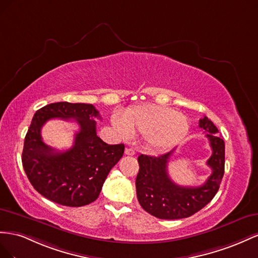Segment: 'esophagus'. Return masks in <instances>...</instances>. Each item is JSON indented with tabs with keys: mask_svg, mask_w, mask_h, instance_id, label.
I'll use <instances>...</instances> for the list:
<instances>
[{
	"mask_svg": "<svg viewBox=\"0 0 258 258\" xmlns=\"http://www.w3.org/2000/svg\"><path fill=\"white\" fill-rule=\"evenodd\" d=\"M124 153L126 154V156H134L135 150L133 148H126V149H125Z\"/></svg>",
	"mask_w": 258,
	"mask_h": 258,
	"instance_id": "34e87169",
	"label": "esophagus"
}]
</instances>
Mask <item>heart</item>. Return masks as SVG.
<instances>
[{"instance_id":"obj_1","label":"heart","mask_w":258,"mask_h":258,"mask_svg":"<svg viewBox=\"0 0 258 258\" xmlns=\"http://www.w3.org/2000/svg\"><path fill=\"white\" fill-rule=\"evenodd\" d=\"M117 136L130 138L134 132L145 136L151 149L165 151L178 145L188 134L190 124L187 117L165 106L141 105L128 109L125 115L115 112L111 116Z\"/></svg>"}]
</instances>
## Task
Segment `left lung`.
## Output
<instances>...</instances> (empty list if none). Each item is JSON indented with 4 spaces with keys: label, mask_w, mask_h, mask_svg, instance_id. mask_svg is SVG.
Returning <instances> with one entry per match:
<instances>
[{
    "label": "left lung",
    "mask_w": 258,
    "mask_h": 258,
    "mask_svg": "<svg viewBox=\"0 0 258 258\" xmlns=\"http://www.w3.org/2000/svg\"><path fill=\"white\" fill-rule=\"evenodd\" d=\"M209 138L212 156L207 164L212 174L202 186L182 187L170 178L167 163L174 150L159 157L141 154L136 177V194L139 204L152 216L161 219L186 218L203 209L215 197L225 172V143L218 130L208 116L199 121Z\"/></svg>",
    "instance_id": "obj_1"
}]
</instances>
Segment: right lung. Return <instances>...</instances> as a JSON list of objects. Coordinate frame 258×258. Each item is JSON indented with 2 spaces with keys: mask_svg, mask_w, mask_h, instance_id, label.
<instances>
[{
  "mask_svg": "<svg viewBox=\"0 0 258 258\" xmlns=\"http://www.w3.org/2000/svg\"><path fill=\"white\" fill-rule=\"evenodd\" d=\"M58 117L73 118L80 130L70 150L58 152L41 141V126ZM100 115L91 104L61 101L39 109L25 138L23 166L33 188L55 203L83 207L98 198L110 170L124 153V145H108L96 133Z\"/></svg>",
  "mask_w": 258,
  "mask_h": 258,
  "instance_id": "add662e5",
  "label": "right lung"
}]
</instances>
